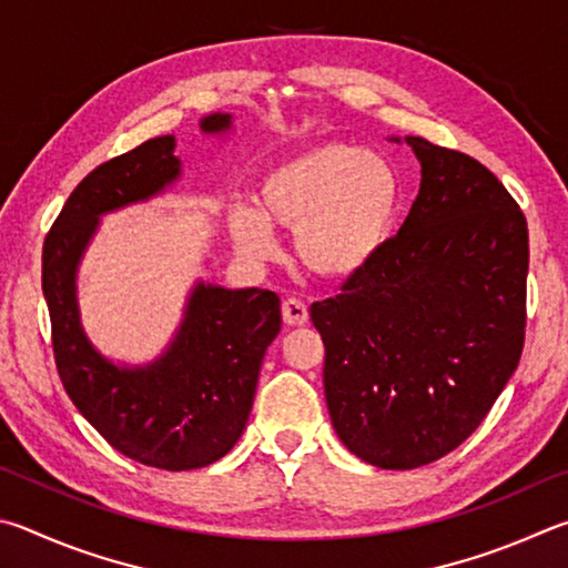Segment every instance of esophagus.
Returning <instances> with one entry per match:
<instances>
[{"label":"esophagus","instance_id":"esophagus-1","mask_svg":"<svg viewBox=\"0 0 568 568\" xmlns=\"http://www.w3.org/2000/svg\"><path fill=\"white\" fill-rule=\"evenodd\" d=\"M282 316H284V324L304 326L306 322H310V310H306V304L302 300H294V296H290V300L282 302Z\"/></svg>","mask_w":568,"mask_h":568}]
</instances>
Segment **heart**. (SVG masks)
Here are the masks:
<instances>
[{
    "mask_svg": "<svg viewBox=\"0 0 568 568\" xmlns=\"http://www.w3.org/2000/svg\"><path fill=\"white\" fill-rule=\"evenodd\" d=\"M256 212L234 206L229 226L248 256L272 252L268 226L294 232L300 262L326 278L352 276L379 252L402 204V179L379 152L324 142L258 179Z\"/></svg>",
    "mask_w": 568,
    "mask_h": 568,
    "instance_id": "heart-1",
    "label": "heart"
}]
</instances>
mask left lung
Masks as SVG:
<instances>
[{
    "instance_id": "8db88e82",
    "label": "left lung",
    "mask_w": 568,
    "mask_h": 568,
    "mask_svg": "<svg viewBox=\"0 0 568 568\" xmlns=\"http://www.w3.org/2000/svg\"><path fill=\"white\" fill-rule=\"evenodd\" d=\"M422 189L399 234L312 304L324 394L346 449L416 469L476 432L521 359L529 229L474 156L406 136Z\"/></svg>"
}]
</instances>
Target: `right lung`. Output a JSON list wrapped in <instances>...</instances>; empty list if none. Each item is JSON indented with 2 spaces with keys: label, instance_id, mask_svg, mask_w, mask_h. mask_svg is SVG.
Returning a JSON list of instances; mask_svg holds the SVG:
<instances>
[{
  "label": "right lung",
  "instance_id": "right-lung-1",
  "mask_svg": "<svg viewBox=\"0 0 568 568\" xmlns=\"http://www.w3.org/2000/svg\"><path fill=\"white\" fill-rule=\"evenodd\" d=\"M222 132L229 114L206 116ZM174 136H156L89 172L69 194L42 248V292L59 379L84 419L132 462L164 471L202 469L232 449L254 404L266 346L282 329L268 290L199 284L172 349L149 369L104 362L79 326L74 272L97 216L146 199L176 179Z\"/></svg>",
  "mask_w": 568,
  "mask_h": 568
}]
</instances>
